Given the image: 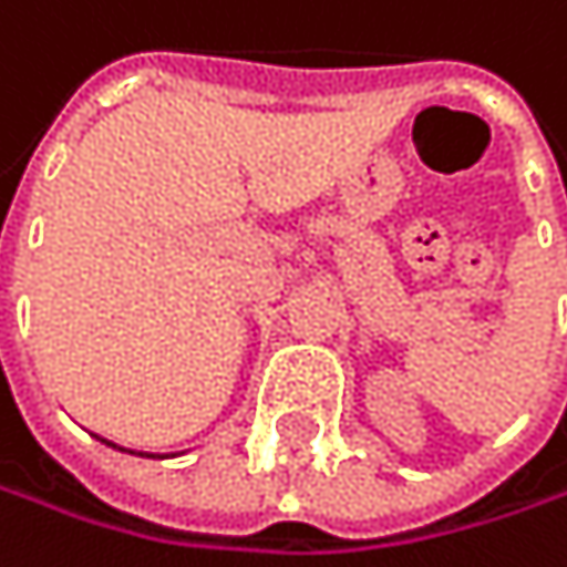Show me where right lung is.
<instances>
[{
	"label": "right lung",
	"mask_w": 567,
	"mask_h": 567,
	"mask_svg": "<svg viewBox=\"0 0 567 567\" xmlns=\"http://www.w3.org/2000/svg\"><path fill=\"white\" fill-rule=\"evenodd\" d=\"M99 439V435H95ZM99 442H105V439H99ZM109 449H118V452H128V449H122V445H115V442H105ZM128 455H142V458H165V455H152V452H128Z\"/></svg>",
	"instance_id": "1"
}]
</instances>
